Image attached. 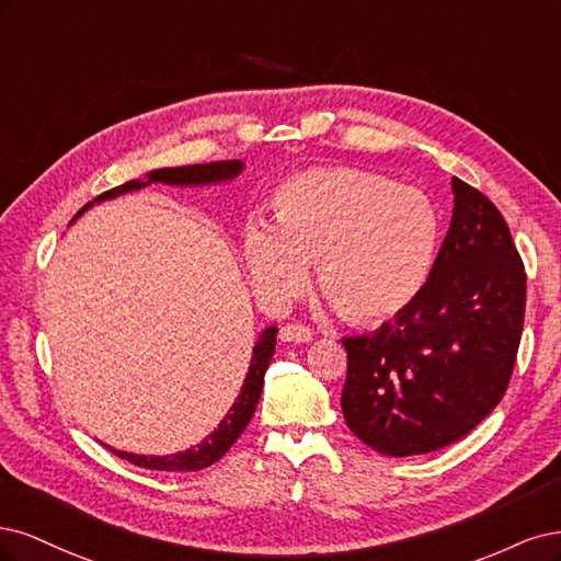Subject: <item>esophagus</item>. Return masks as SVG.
<instances>
[{"label": "esophagus", "instance_id": "esophagus-1", "mask_svg": "<svg viewBox=\"0 0 561 561\" xmlns=\"http://www.w3.org/2000/svg\"><path fill=\"white\" fill-rule=\"evenodd\" d=\"M279 337H282V342H294V345H300V342L312 340V329L305 327V323L291 321V323H284L279 331Z\"/></svg>", "mask_w": 561, "mask_h": 561}]
</instances>
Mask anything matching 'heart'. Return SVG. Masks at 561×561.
<instances>
[{
  "label": "heart",
  "mask_w": 561,
  "mask_h": 561,
  "mask_svg": "<svg viewBox=\"0 0 561 561\" xmlns=\"http://www.w3.org/2000/svg\"><path fill=\"white\" fill-rule=\"evenodd\" d=\"M242 251L256 291L288 300L317 284L340 317L385 323L422 298L438 263L440 214L428 193L358 168L300 170L275 188L273 226L251 221Z\"/></svg>",
  "instance_id": "1"
}]
</instances>
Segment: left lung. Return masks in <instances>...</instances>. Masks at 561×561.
<instances>
[{
  "mask_svg": "<svg viewBox=\"0 0 561 561\" xmlns=\"http://www.w3.org/2000/svg\"><path fill=\"white\" fill-rule=\"evenodd\" d=\"M455 211L422 298L373 335L342 337V414L389 457L463 438L508 389L527 305V273L496 205L451 179Z\"/></svg>",
  "mask_w": 561,
  "mask_h": 561,
  "instance_id": "1",
  "label": "left lung"
}]
</instances>
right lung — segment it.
<instances>
[{
    "label": "right lung",
    "instance_id": "right-lung-1",
    "mask_svg": "<svg viewBox=\"0 0 561 561\" xmlns=\"http://www.w3.org/2000/svg\"><path fill=\"white\" fill-rule=\"evenodd\" d=\"M242 162L240 160H221V162H207V165H182V168H162L149 172V182H139V179H133L128 184H121L112 191H104L98 195L93 203L110 201V197H116L121 193L137 191L141 186H147L151 182H162V184H176V186H191V184H211V182H224V179H232L234 174H240ZM81 207L85 211L90 205ZM79 211V214H81ZM77 214V216H79ZM277 327H270L259 335V342L254 345V356H251L249 373L244 377L242 391L234 399L232 408L228 410L221 424L216 426L209 436L195 445L193 449L179 451V455L170 457H141V455H130V451H118L112 449L116 457L130 461L141 468H151V471H201V468L211 466L214 461H219L226 451L232 447V443L242 436V431L247 428L249 420L254 417V410L259 405L261 391H263V377L267 370L270 358L275 354V342H277Z\"/></svg>",
    "mask_w": 561,
    "mask_h": 561
}]
</instances>
